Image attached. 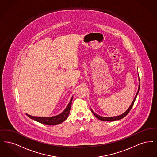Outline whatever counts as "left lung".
<instances>
[{"mask_svg": "<svg viewBox=\"0 0 157 157\" xmlns=\"http://www.w3.org/2000/svg\"><path fill=\"white\" fill-rule=\"evenodd\" d=\"M138 80H139V81H140V78H138ZM140 83H139V85H138V91H137V94H136V96H135V98H134V100L132 101V104H131V105L130 106V107H128V109L125 111L124 113H123L122 114H121V115H119V116H114V117H101V116H99V115H98L97 114H96V113H94V112L91 109V111H92V113L94 114V116H96V118H98V119L101 120H102V121H116V120H118L121 119H123V118H124L125 116H126V115H127V114L130 112V111L131 110V109H132V107L133 106V105H134V101H136V98H137V94H138V92H139V90H140Z\"/></svg>", "mask_w": 157, "mask_h": 157, "instance_id": "left-lung-1", "label": "left lung"}]
</instances>
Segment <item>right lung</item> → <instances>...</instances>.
Here are the masks:
<instances>
[{
  "mask_svg": "<svg viewBox=\"0 0 157 157\" xmlns=\"http://www.w3.org/2000/svg\"><path fill=\"white\" fill-rule=\"evenodd\" d=\"M72 99H73V96L71 98L70 102L68 103L66 109L63 111L62 113L57 116H52V117H42L32 116L29 115L27 114V115L30 119L34 120L40 123L45 124V125H54L59 124L68 118L69 112H70V109H71V107Z\"/></svg>",
  "mask_w": 157,
  "mask_h": 157,
  "instance_id": "1",
  "label": "right lung"
}]
</instances>
